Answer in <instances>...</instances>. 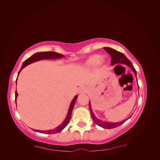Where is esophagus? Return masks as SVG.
<instances>
[{
	"label": "esophagus",
	"mask_w": 160,
	"mask_h": 160,
	"mask_svg": "<svg viewBox=\"0 0 160 160\" xmlns=\"http://www.w3.org/2000/svg\"><path fill=\"white\" fill-rule=\"evenodd\" d=\"M88 91V89H87L86 87L85 86H81L79 89V93H85Z\"/></svg>",
	"instance_id": "34e87169"
}]
</instances>
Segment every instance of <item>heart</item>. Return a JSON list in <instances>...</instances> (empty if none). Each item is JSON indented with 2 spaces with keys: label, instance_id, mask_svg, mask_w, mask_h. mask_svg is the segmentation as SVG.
<instances>
[{
  "label": "heart",
  "instance_id": "heart-1",
  "mask_svg": "<svg viewBox=\"0 0 160 160\" xmlns=\"http://www.w3.org/2000/svg\"><path fill=\"white\" fill-rule=\"evenodd\" d=\"M104 62V57H101L99 55H94L89 58L88 61H86L85 65L88 67H93L98 65L99 63L103 64Z\"/></svg>",
  "mask_w": 160,
  "mask_h": 160
}]
</instances>
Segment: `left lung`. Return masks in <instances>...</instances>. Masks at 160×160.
I'll use <instances>...</instances> for the list:
<instances>
[{"label": "left lung", "mask_w": 160, "mask_h": 160, "mask_svg": "<svg viewBox=\"0 0 160 160\" xmlns=\"http://www.w3.org/2000/svg\"><path fill=\"white\" fill-rule=\"evenodd\" d=\"M104 50L108 52L109 54L111 55V65H113L115 64H118V63H122V64H125L127 65L128 67H129L131 69H132V71H133L135 75L136 76V71H135V68L133 67V65L132 64V62H131L128 58L125 57L122 52H119L118 51H116L113 49H111V48L109 47H104L103 48ZM139 87V86H138ZM89 109L91 111V118L93 119V122H95V123H96L99 126L103 128L104 129H113L115 128H117L119 125H121L122 124H123L125 122L130 118V117L126 119V120H123L122 121V122H117V123H113V122H103V121H101L99 119H98L96 118V116L95 115V114L93 113V111H92L91 109V103L89 101Z\"/></svg>", "instance_id": "obj_1"}]
</instances>
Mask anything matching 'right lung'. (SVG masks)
I'll use <instances>...</instances> for the list:
<instances>
[{
    "instance_id": "right-lung-1",
    "label": "right lung",
    "mask_w": 160,
    "mask_h": 160,
    "mask_svg": "<svg viewBox=\"0 0 160 160\" xmlns=\"http://www.w3.org/2000/svg\"><path fill=\"white\" fill-rule=\"evenodd\" d=\"M64 55H62L61 54H59V53H57L56 52H52V51H47V52H37L35 53V54L32 55L31 57H30L29 58H28L27 60H25V61L23 62L22 65L21 67V70L19 71L18 75L20 73V72L21 71V70L25 67L26 66H27L28 65H29L31 63H32L34 62L38 61L39 60H42V59H59V58H62L63 57ZM17 79L18 77L16 79V84H17ZM18 96V93L17 91L16 90L15 91V101H16V105H17V98ZM77 99V95H75V98H73V99L72 100V101L71 102L69 108V111H68V113L67 115V117L65 118V120L63 121L60 125L57 127L55 129H51V130H47V131H40V130H36V129H32L35 131V132H38V133H47V134H53V133H59L61 132V131L63 129L67 124L69 123V121L71 119V113H72V109L74 108L75 103L76 102V100Z\"/></svg>"
}]
</instances>
